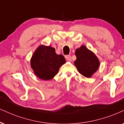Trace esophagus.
<instances>
[{
  "instance_id": "obj_1",
  "label": "esophagus",
  "mask_w": 124,
  "mask_h": 124,
  "mask_svg": "<svg viewBox=\"0 0 124 124\" xmlns=\"http://www.w3.org/2000/svg\"><path fill=\"white\" fill-rule=\"evenodd\" d=\"M65 58L67 61H71V56H70V55L66 56Z\"/></svg>"
}]
</instances>
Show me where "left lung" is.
<instances>
[{"mask_svg":"<svg viewBox=\"0 0 124 124\" xmlns=\"http://www.w3.org/2000/svg\"><path fill=\"white\" fill-rule=\"evenodd\" d=\"M75 54L77 59L74 65L78 72L85 77L90 78L99 68V59L93 51L84 45L77 48Z\"/></svg>","mask_w":124,"mask_h":124,"instance_id":"8db88e82","label":"left lung"}]
</instances>
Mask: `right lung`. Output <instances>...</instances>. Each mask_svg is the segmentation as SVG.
Here are the masks:
<instances>
[{
    "label": "right lung",
    "mask_w": 124,
    "mask_h": 124,
    "mask_svg": "<svg viewBox=\"0 0 124 124\" xmlns=\"http://www.w3.org/2000/svg\"><path fill=\"white\" fill-rule=\"evenodd\" d=\"M66 63L62 55H58L51 46L41 45L32 54L30 65L35 74L43 80L53 79L60 67Z\"/></svg>",
    "instance_id": "right-lung-1"
}]
</instances>
